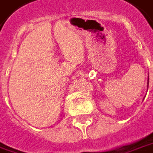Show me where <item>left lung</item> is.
<instances>
[{
	"label": "left lung",
	"mask_w": 153,
	"mask_h": 153,
	"mask_svg": "<svg viewBox=\"0 0 153 153\" xmlns=\"http://www.w3.org/2000/svg\"><path fill=\"white\" fill-rule=\"evenodd\" d=\"M148 81H149V79H148ZM148 83H149V82H148Z\"/></svg>",
	"instance_id": "left-lung-1"
}]
</instances>
